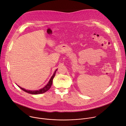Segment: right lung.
I'll list each match as a JSON object with an SVG mask.
<instances>
[{
    "instance_id": "add662e5",
    "label": "right lung",
    "mask_w": 126,
    "mask_h": 126,
    "mask_svg": "<svg viewBox=\"0 0 126 126\" xmlns=\"http://www.w3.org/2000/svg\"><path fill=\"white\" fill-rule=\"evenodd\" d=\"M57 70H56V71L54 72L53 75H52V76L51 77L50 80H49V81L48 82V84L46 85L45 87H44L42 89H40L38 90H26L23 88H22L20 86H19L18 85H17L21 89H22V90H24V91H25V92L27 93H29V94H43V93H45L47 91H48L51 87V85L52 84V83H53V79L54 78V77H55V73H56V72Z\"/></svg>"
}]
</instances>
